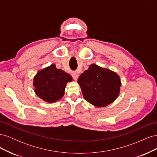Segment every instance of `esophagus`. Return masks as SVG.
<instances>
[{
  "instance_id": "esophagus-1",
  "label": "esophagus",
  "mask_w": 157,
  "mask_h": 157,
  "mask_svg": "<svg viewBox=\"0 0 157 157\" xmlns=\"http://www.w3.org/2000/svg\"><path fill=\"white\" fill-rule=\"evenodd\" d=\"M72 76H73V79H74L75 80H77V79H78V75L77 73L73 72V73H72Z\"/></svg>"
}]
</instances>
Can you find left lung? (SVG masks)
<instances>
[{
    "instance_id": "left-lung-1",
    "label": "left lung",
    "mask_w": 157,
    "mask_h": 157,
    "mask_svg": "<svg viewBox=\"0 0 157 157\" xmlns=\"http://www.w3.org/2000/svg\"><path fill=\"white\" fill-rule=\"evenodd\" d=\"M84 98L97 107L113 103L120 94L121 82L115 72L91 64L78 80Z\"/></svg>"
}]
</instances>
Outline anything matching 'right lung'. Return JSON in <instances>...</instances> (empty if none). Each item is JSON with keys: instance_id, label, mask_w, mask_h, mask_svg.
<instances>
[{"instance_id": "add662e5", "label": "right lung", "mask_w": 157, "mask_h": 157, "mask_svg": "<svg viewBox=\"0 0 157 157\" xmlns=\"http://www.w3.org/2000/svg\"><path fill=\"white\" fill-rule=\"evenodd\" d=\"M72 80L69 73L52 64L38 71L33 78V86L37 96L46 102L54 103L62 98L67 83Z\"/></svg>"}]
</instances>
